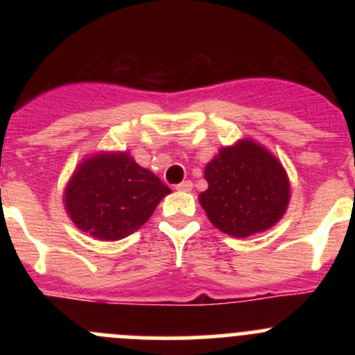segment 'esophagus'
<instances>
[{
    "label": "esophagus",
    "mask_w": 355,
    "mask_h": 355,
    "mask_svg": "<svg viewBox=\"0 0 355 355\" xmlns=\"http://www.w3.org/2000/svg\"><path fill=\"white\" fill-rule=\"evenodd\" d=\"M177 191H180V192H189V191H192V182H191V180L182 182V184L177 185Z\"/></svg>",
    "instance_id": "esophagus-1"
}]
</instances>
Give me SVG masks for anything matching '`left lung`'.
I'll return each instance as SVG.
<instances>
[{
    "label": "left lung",
    "mask_w": 355,
    "mask_h": 355,
    "mask_svg": "<svg viewBox=\"0 0 355 355\" xmlns=\"http://www.w3.org/2000/svg\"><path fill=\"white\" fill-rule=\"evenodd\" d=\"M204 177L209 187L200 192V206L223 234L249 237L264 232L287 209L290 187L284 166L252 141L221 149Z\"/></svg>",
    "instance_id": "left-lung-1"
}]
</instances>
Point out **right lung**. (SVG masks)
Here are the masks:
<instances>
[{
	"label": "right lung",
	"mask_w": 355,
	"mask_h": 355,
	"mask_svg": "<svg viewBox=\"0 0 355 355\" xmlns=\"http://www.w3.org/2000/svg\"><path fill=\"white\" fill-rule=\"evenodd\" d=\"M170 189L127 153L85 159L68 182L65 207L71 221L101 241L137 232Z\"/></svg>",
	"instance_id": "right-lung-1"
}]
</instances>
